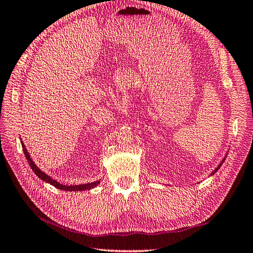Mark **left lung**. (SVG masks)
Listing matches in <instances>:
<instances>
[{"mask_svg":"<svg viewBox=\"0 0 253 253\" xmlns=\"http://www.w3.org/2000/svg\"><path fill=\"white\" fill-rule=\"evenodd\" d=\"M226 157H227V155L225 156V158H223V159H222V161H221V162H220V163L218 164V167H217V168H216V169H214V171H212V174H211V176H212V175H214V174H215V172H216V171H217V170L219 169V168L221 167V164L223 163V161H225V160H226Z\"/></svg>","mask_w":253,"mask_h":253,"instance_id":"left-lung-1","label":"left lung"}]
</instances>
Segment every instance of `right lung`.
I'll use <instances>...</instances> for the list:
<instances>
[{
	"label": "right lung",
	"mask_w": 253,
	"mask_h": 253,
	"mask_svg": "<svg viewBox=\"0 0 253 253\" xmlns=\"http://www.w3.org/2000/svg\"><path fill=\"white\" fill-rule=\"evenodd\" d=\"M21 144H22V148H23V153L25 155V158L26 160L28 162V164L31 165V169L34 170V172L36 175H37L41 180H43V181H45L49 184L54 185L55 187H57V189L59 190H62V191H68V192H78V191H85V190H91V189H94L95 186H97V184L100 182V180H96V181L94 182H90V183H84V184H79V185H64V184H61L59 183L57 180L53 179L50 176H48L47 174H45L44 171H42L37 165L35 164V162L33 161V159L31 158L30 154H28V151L24 145L23 141H21Z\"/></svg>",
	"instance_id": "right-lung-1"
}]
</instances>
